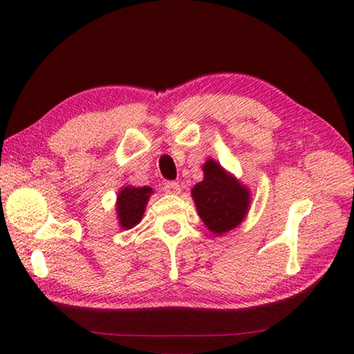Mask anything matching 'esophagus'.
Listing matches in <instances>:
<instances>
[{
    "label": "esophagus",
    "instance_id": "34e87169",
    "mask_svg": "<svg viewBox=\"0 0 354 354\" xmlns=\"http://www.w3.org/2000/svg\"><path fill=\"white\" fill-rule=\"evenodd\" d=\"M164 192L169 193V194H179V193H181V187H179L178 183L167 181L164 184Z\"/></svg>",
    "mask_w": 354,
    "mask_h": 354
}]
</instances>
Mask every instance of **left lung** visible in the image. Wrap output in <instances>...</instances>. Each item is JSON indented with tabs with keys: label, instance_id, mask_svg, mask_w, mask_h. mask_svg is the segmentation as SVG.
<instances>
[{
	"label": "left lung",
	"instance_id": "1",
	"mask_svg": "<svg viewBox=\"0 0 354 354\" xmlns=\"http://www.w3.org/2000/svg\"><path fill=\"white\" fill-rule=\"evenodd\" d=\"M204 179L192 189L198 214L214 236L237 228L251 205V190L213 158L202 165Z\"/></svg>",
	"mask_w": 354,
	"mask_h": 354
}]
</instances>
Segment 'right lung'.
Returning a JSON list of instances; mask_svg holds the SVG:
<instances>
[{
    "label": "right lung",
    "mask_w": 354,
    "mask_h": 354,
    "mask_svg": "<svg viewBox=\"0 0 354 354\" xmlns=\"http://www.w3.org/2000/svg\"><path fill=\"white\" fill-rule=\"evenodd\" d=\"M153 194L152 187H135L123 185L117 194L115 213L117 221L122 230H131L141 222L142 214L146 212V205Z\"/></svg>",
    "instance_id": "obj_1"
}]
</instances>
